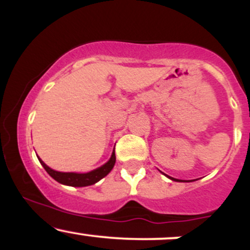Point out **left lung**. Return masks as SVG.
Returning a JSON list of instances; mask_svg holds the SVG:
<instances>
[{"label":"left lung","mask_w":250,"mask_h":250,"mask_svg":"<svg viewBox=\"0 0 250 250\" xmlns=\"http://www.w3.org/2000/svg\"><path fill=\"white\" fill-rule=\"evenodd\" d=\"M171 180H174V181H180V180H177V179H173V177H170Z\"/></svg>","instance_id":"1"}]
</instances>
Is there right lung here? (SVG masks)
Returning a JSON list of instances; mask_svg holds the SVG:
<instances>
[{"mask_svg":"<svg viewBox=\"0 0 250 250\" xmlns=\"http://www.w3.org/2000/svg\"><path fill=\"white\" fill-rule=\"evenodd\" d=\"M43 168L45 169L48 174L53 177L54 180H56L57 182L62 183V185L71 186V187H85V186H91L94 183L99 182L100 180L103 179L104 176L110 173V170L113 169L114 165H115L116 156H115V150L113 151L110 160L103 165L102 167L95 169V170L90 171V173L85 174H77V173H61V171L53 170V169L48 167L41 159H39Z\"/></svg>","mask_w":250,"mask_h":250,"instance_id":"1","label":"right lung"}]
</instances>
